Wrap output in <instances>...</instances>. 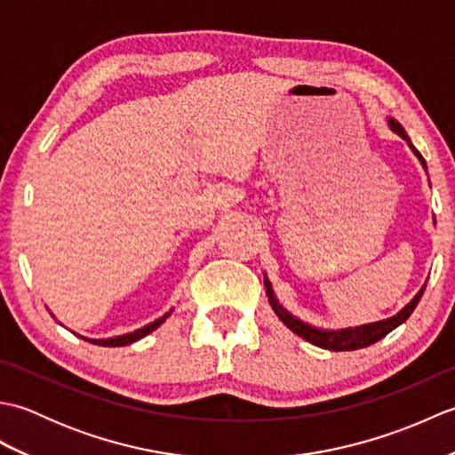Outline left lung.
I'll return each mask as SVG.
<instances>
[{"mask_svg":"<svg viewBox=\"0 0 455 455\" xmlns=\"http://www.w3.org/2000/svg\"><path fill=\"white\" fill-rule=\"evenodd\" d=\"M389 127L399 134V137H403L404 140L409 142V147L412 148V152L417 154V158L420 160V164L424 166V170H427V162H424L422 154L412 147L411 139L407 137V132H404V129L401 127V124L397 121L389 119ZM264 285H266V295L269 299V303H272V308L275 311V315L279 316V321H282L289 331H293L297 336L305 338L307 342H311L318 347H324V350H332V352H347V350H360V347H367L371 346L375 342H379L381 338L387 336L391 331H395L399 324H403L407 318L412 315L414 308H417L420 297L424 293V289H427V285H422L420 291L414 295L412 301L403 308V311H399L395 316L391 318H385V321H379V323H370V324H362V326H355V328H342V331H323V328H315L311 324H307L303 321H299V318H295L291 313H287L285 308L277 303V299L274 295V289H272V283H269V279L264 275Z\"/></svg>","mask_w":455,"mask_h":455,"instance_id":"obj_1","label":"left lung"}]
</instances>
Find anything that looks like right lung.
I'll use <instances>...</instances> for the list:
<instances>
[{
  "mask_svg": "<svg viewBox=\"0 0 455 455\" xmlns=\"http://www.w3.org/2000/svg\"><path fill=\"white\" fill-rule=\"evenodd\" d=\"M168 316H170V313L160 316L158 321H154V323H150V324H147V326L139 328V331L129 332V334H123V336H115V338H105V340H90V338H84V336H82V338H84V340H88V342H92V344H98V346H127V344H132V342L140 340V338L150 334L152 331H156V328H158L164 321H166Z\"/></svg>",
  "mask_w": 455,
  "mask_h": 455,
  "instance_id": "1",
  "label": "right lung"
}]
</instances>
